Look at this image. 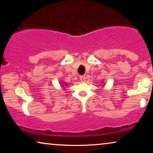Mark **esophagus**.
<instances>
[{
    "mask_svg": "<svg viewBox=\"0 0 153 153\" xmlns=\"http://www.w3.org/2000/svg\"><path fill=\"white\" fill-rule=\"evenodd\" d=\"M79 79H80V81H81V82H84V81H85V76H80V78H79Z\"/></svg>",
    "mask_w": 153,
    "mask_h": 153,
    "instance_id": "esophagus-1",
    "label": "esophagus"
}]
</instances>
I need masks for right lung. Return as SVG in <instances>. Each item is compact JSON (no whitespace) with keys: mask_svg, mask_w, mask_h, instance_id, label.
I'll return each instance as SVG.
<instances>
[{"mask_svg":"<svg viewBox=\"0 0 153 153\" xmlns=\"http://www.w3.org/2000/svg\"><path fill=\"white\" fill-rule=\"evenodd\" d=\"M61 85H62V84H61Z\"/></svg>","mask_w":153,"mask_h":153,"instance_id":"obj_1","label":"right lung"}]
</instances>
